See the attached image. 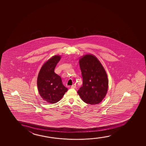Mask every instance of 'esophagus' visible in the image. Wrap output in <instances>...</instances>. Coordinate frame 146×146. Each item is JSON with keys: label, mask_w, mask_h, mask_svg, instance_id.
<instances>
[{"label": "esophagus", "mask_w": 146, "mask_h": 146, "mask_svg": "<svg viewBox=\"0 0 146 146\" xmlns=\"http://www.w3.org/2000/svg\"><path fill=\"white\" fill-rule=\"evenodd\" d=\"M76 84H74L73 85H72V86H71V88H72V89H75V88H76Z\"/></svg>", "instance_id": "obj_1"}]
</instances>
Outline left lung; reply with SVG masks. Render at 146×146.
I'll return each mask as SVG.
<instances>
[{"mask_svg": "<svg viewBox=\"0 0 146 146\" xmlns=\"http://www.w3.org/2000/svg\"><path fill=\"white\" fill-rule=\"evenodd\" d=\"M83 86L78 91L82 100L87 104L96 105L103 100L107 93V75L103 66L93 55L87 54L79 60Z\"/></svg>", "mask_w": 146, "mask_h": 146, "instance_id": "obj_1", "label": "left lung"}]
</instances>
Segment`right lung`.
Wrapping results in <instances>:
<instances>
[{
	"instance_id": "obj_1",
	"label": "right lung",
	"mask_w": 146,
	"mask_h": 146,
	"mask_svg": "<svg viewBox=\"0 0 146 146\" xmlns=\"http://www.w3.org/2000/svg\"><path fill=\"white\" fill-rule=\"evenodd\" d=\"M61 56L55 55L46 61L38 74L37 87L40 96L49 103L54 104L61 100L68 89L62 84L60 76L54 69Z\"/></svg>"
}]
</instances>
